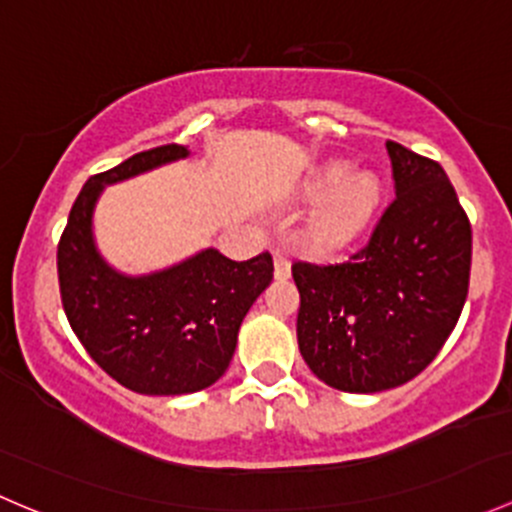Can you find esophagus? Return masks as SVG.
I'll return each instance as SVG.
<instances>
[{
  "label": "esophagus",
  "instance_id": "obj_1",
  "mask_svg": "<svg viewBox=\"0 0 512 512\" xmlns=\"http://www.w3.org/2000/svg\"><path fill=\"white\" fill-rule=\"evenodd\" d=\"M289 272H292V265H289V260L285 255H280V252H277L275 255V277L277 280H287Z\"/></svg>",
  "mask_w": 512,
  "mask_h": 512
}]
</instances>
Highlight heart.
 I'll use <instances>...</instances> for the list:
<instances>
[{
    "label": "heart",
    "mask_w": 512,
    "mask_h": 512,
    "mask_svg": "<svg viewBox=\"0 0 512 512\" xmlns=\"http://www.w3.org/2000/svg\"><path fill=\"white\" fill-rule=\"evenodd\" d=\"M379 183L369 173H349V165L329 163L304 183V198L319 203L309 218V237L319 247H342L354 240L379 205Z\"/></svg>",
    "instance_id": "1"
}]
</instances>
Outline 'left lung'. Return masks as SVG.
Listing matches in <instances>:
<instances>
[{
    "label": "left lung",
    "instance_id": "left-lung-1",
    "mask_svg": "<svg viewBox=\"0 0 512 512\" xmlns=\"http://www.w3.org/2000/svg\"><path fill=\"white\" fill-rule=\"evenodd\" d=\"M386 151L396 198L369 242L337 265H292L302 359L349 394L421 374L456 327L471 277V223L446 170L401 143Z\"/></svg>",
    "mask_w": 512,
    "mask_h": 512
}]
</instances>
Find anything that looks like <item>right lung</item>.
I'll use <instances>...</instances> for the list:
<instances>
[{"label":"right lung","instance_id":"add662e5","mask_svg":"<svg viewBox=\"0 0 512 512\" xmlns=\"http://www.w3.org/2000/svg\"><path fill=\"white\" fill-rule=\"evenodd\" d=\"M188 156L170 143L86 180L56 252L71 329L91 359L136 394L180 396L213 386L230 366L242 319L275 272L270 252L235 262L215 247L151 275H126L103 260L94 210L106 185Z\"/></svg>","mask_w":512,"mask_h":512}]
</instances>
